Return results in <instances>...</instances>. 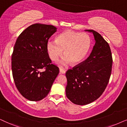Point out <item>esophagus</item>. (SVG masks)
Segmentation results:
<instances>
[{
  "label": "esophagus",
  "instance_id": "34e87169",
  "mask_svg": "<svg viewBox=\"0 0 127 127\" xmlns=\"http://www.w3.org/2000/svg\"><path fill=\"white\" fill-rule=\"evenodd\" d=\"M60 73H61V74H64V73H65L66 70H64V69L60 68Z\"/></svg>",
  "mask_w": 127,
  "mask_h": 127
}]
</instances>
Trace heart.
Returning a JSON list of instances; mask_svg holds the SVG:
<instances>
[{
	"mask_svg": "<svg viewBox=\"0 0 127 127\" xmlns=\"http://www.w3.org/2000/svg\"><path fill=\"white\" fill-rule=\"evenodd\" d=\"M91 46L90 36L85 32H79L67 30L56 38L55 41H49L47 43V51L51 60L57 61L63 54L65 57L60 65H67L70 62L77 65L85 60Z\"/></svg>",
	"mask_w": 127,
	"mask_h": 127,
	"instance_id": "heart-1",
	"label": "heart"
}]
</instances>
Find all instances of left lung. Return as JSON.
<instances>
[{
	"label": "left lung",
	"mask_w": 127,
	"mask_h": 127,
	"mask_svg": "<svg viewBox=\"0 0 127 127\" xmlns=\"http://www.w3.org/2000/svg\"><path fill=\"white\" fill-rule=\"evenodd\" d=\"M95 44L88 58L66 72V95L72 103L86 105L100 97L106 89L111 76L113 58L108 42L96 31Z\"/></svg>",
	"instance_id": "8db88e82"
}]
</instances>
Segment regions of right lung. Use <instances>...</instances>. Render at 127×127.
I'll return each mask as SVG.
<instances>
[{"instance_id":"add662e5","label":"right lung","mask_w":127,"mask_h":127,"mask_svg":"<svg viewBox=\"0 0 127 127\" xmlns=\"http://www.w3.org/2000/svg\"><path fill=\"white\" fill-rule=\"evenodd\" d=\"M57 29L52 25L34 24L21 32L14 45L13 78L21 95L30 101L45 98L60 72L59 67L52 64L47 47Z\"/></svg>"}]
</instances>
